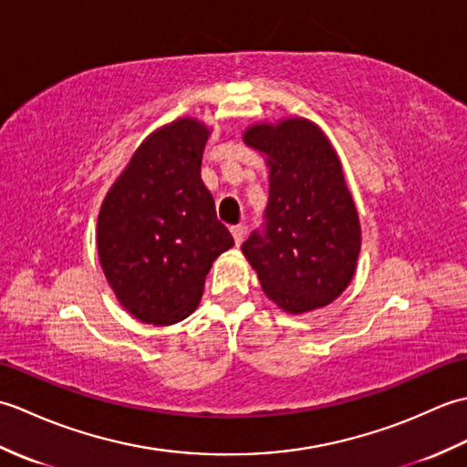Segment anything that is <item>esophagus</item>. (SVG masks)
I'll return each mask as SVG.
<instances>
[{
	"mask_svg": "<svg viewBox=\"0 0 467 467\" xmlns=\"http://www.w3.org/2000/svg\"><path fill=\"white\" fill-rule=\"evenodd\" d=\"M231 233H233V239H234V243H236V246H239V244L244 241L246 228H244L243 224H236V226L231 228Z\"/></svg>",
	"mask_w": 467,
	"mask_h": 467,
	"instance_id": "34e87169",
	"label": "esophagus"
}]
</instances>
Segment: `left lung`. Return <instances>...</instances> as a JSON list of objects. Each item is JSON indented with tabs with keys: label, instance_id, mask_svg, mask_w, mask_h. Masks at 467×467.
Returning a JSON list of instances; mask_svg holds the SVG:
<instances>
[{
	"label": "left lung",
	"instance_id": "8db88e82",
	"mask_svg": "<svg viewBox=\"0 0 467 467\" xmlns=\"http://www.w3.org/2000/svg\"><path fill=\"white\" fill-rule=\"evenodd\" d=\"M243 140L269 166L265 233L243 244L265 295L291 315L333 303L357 271L361 224L329 138L301 116L259 122Z\"/></svg>",
	"mask_w": 467,
	"mask_h": 467
}]
</instances>
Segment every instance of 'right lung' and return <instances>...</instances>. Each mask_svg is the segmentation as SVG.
Wrapping results in <instances>:
<instances>
[{"mask_svg":"<svg viewBox=\"0 0 467 467\" xmlns=\"http://www.w3.org/2000/svg\"><path fill=\"white\" fill-rule=\"evenodd\" d=\"M211 128L178 118L146 136L98 213L96 246L118 303L148 325L191 315L213 263L234 244L201 178Z\"/></svg>","mask_w":467,"mask_h":467,"instance_id":"1","label":"right lung"}]
</instances>
